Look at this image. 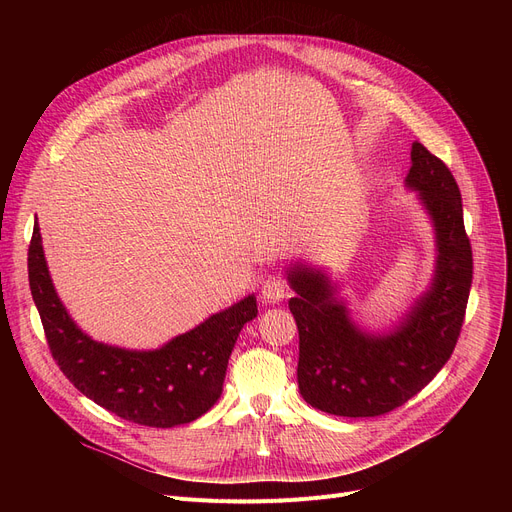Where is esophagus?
<instances>
[{
    "mask_svg": "<svg viewBox=\"0 0 512 512\" xmlns=\"http://www.w3.org/2000/svg\"><path fill=\"white\" fill-rule=\"evenodd\" d=\"M286 297H288V284L282 278L270 276L261 282V299L265 303H280Z\"/></svg>",
    "mask_w": 512,
    "mask_h": 512,
    "instance_id": "34e87169",
    "label": "esophagus"
}]
</instances>
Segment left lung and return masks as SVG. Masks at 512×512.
<instances>
[{
    "label": "left lung",
    "instance_id": "left-lung-1",
    "mask_svg": "<svg viewBox=\"0 0 512 512\" xmlns=\"http://www.w3.org/2000/svg\"><path fill=\"white\" fill-rule=\"evenodd\" d=\"M407 186L434 222V282L388 334L353 324L336 288L313 267L294 263L288 307L299 328L297 380L311 407L338 417H378L405 405L450 359L461 336L473 282L461 191L440 157L413 143Z\"/></svg>",
    "mask_w": 512,
    "mask_h": 512
}]
</instances>
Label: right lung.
<instances>
[{
	"label": "right lung",
	"mask_w": 512,
	"mask_h": 512,
	"mask_svg": "<svg viewBox=\"0 0 512 512\" xmlns=\"http://www.w3.org/2000/svg\"><path fill=\"white\" fill-rule=\"evenodd\" d=\"M29 284L53 361L76 390L110 413L147 427L191 423L218 402L242 326L257 317L251 297L205 319L157 351H126L78 330L51 284L35 222Z\"/></svg>",
	"instance_id": "add662e5"
}]
</instances>
